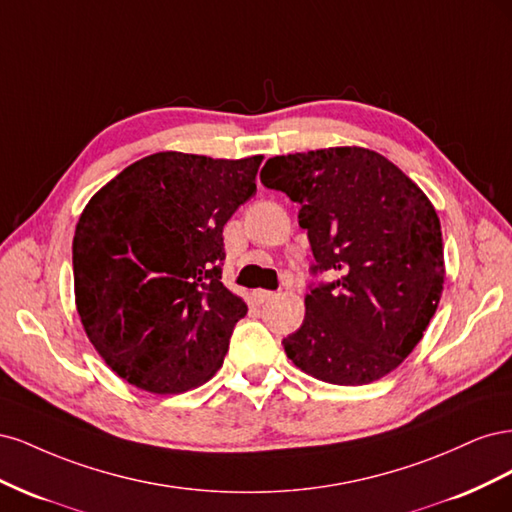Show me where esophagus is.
Returning <instances> with one entry per match:
<instances>
[{
  "label": "esophagus",
  "mask_w": 512,
  "mask_h": 512,
  "mask_svg": "<svg viewBox=\"0 0 512 512\" xmlns=\"http://www.w3.org/2000/svg\"><path fill=\"white\" fill-rule=\"evenodd\" d=\"M252 297H254V301H256V303H265V301H269V299H273V297H275V292L258 288V290H254V292H252Z\"/></svg>",
  "instance_id": "34e87169"
}]
</instances>
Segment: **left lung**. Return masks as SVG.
<instances>
[{"instance_id": "1", "label": "left lung", "mask_w": 512, "mask_h": 512, "mask_svg": "<svg viewBox=\"0 0 512 512\" xmlns=\"http://www.w3.org/2000/svg\"><path fill=\"white\" fill-rule=\"evenodd\" d=\"M299 203L316 258L335 275L309 290L288 359L316 380L361 386L421 342L444 288L442 228L431 200L380 153L329 147L271 158L260 173Z\"/></svg>"}]
</instances>
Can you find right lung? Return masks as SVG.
I'll return each instance as SVG.
<instances>
[{
    "instance_id": "1",
    "label": "right lung",
    "mask_w": 512,
    "mask_h": 512,
    "mask_svg": "<svg viewBox=\"0 0 512 512\" xmlns=\"http://www.w3.org/2000/svg\"><path fill=\"white\" fill-rule=\"evenodd\" d=\"M262 156L160 151L89 198L72 241L74 303L119 378L156 395L205 384L247 305L222 280L224 224L256 194Z\"/></svg>"
}]
</instances>
